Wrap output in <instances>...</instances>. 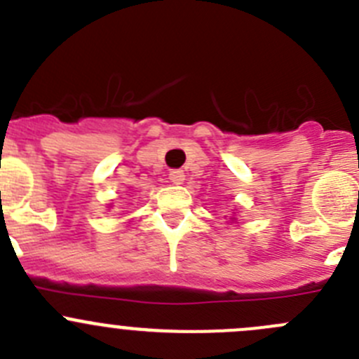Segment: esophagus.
Listing matches in <instances>:
<instances>
[{"label":"esophagus","instance_id":"1","mask_svg":"<svg viewBox=\"0 0 359 359\" xmlns=\"http://www.w3.org/2000/svg\"><path fill=\"white\" fill-rule=\"evenodd\" d=\"M168 179H170V182L175 184V186H179V184H182L184 180H186V175H184L182 170H172L168 175Z\"/></svg>","mask_w":359,"mask_h":359}]
</instances>
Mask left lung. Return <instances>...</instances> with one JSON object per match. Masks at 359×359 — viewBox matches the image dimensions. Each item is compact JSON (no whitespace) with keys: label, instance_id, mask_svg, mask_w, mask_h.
I'll use <instances>...</instances> for the list:
<instances>
[{"label":"left lung","instance_id":"obj_1","mask_svg":"<svg viewBox=\"0 0 359 359\" xmlns=\"http://www.w3.org/2000/svg\"><path fill=\"white\" fill-rule=\"evenodd\" d=\"M229 219H231V221H236V219H235V217H229Z\"/></svg>","mask_w":359,"mask_h":359}]
</instances>
